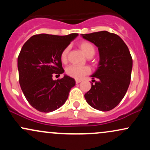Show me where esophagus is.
Wrapping results in <instances>:
<instances>
[{
	"instance_id": "esophagus-1",
	"label": "esophagus",
	"mask_w": 150,
	"mask_h": 150,
	"mask_svg": "<svg viewBox=\"0 0 150 150\" xmlns=\"http://www.w3.org/2000/svg\"><path fill=\"white\" fill-rule=\"evenodd\" d=\"M75 82H76L77 84H78V83H80V82H82V80H75Z\"/></svg>"
}]
</instances>
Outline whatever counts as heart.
<instances>
[{"label":"heart","instance_id":"obj_1","mask_svg":"<svg viewBox=\"0 0 150 150\" xmlns=\"http://www.w3.org/2000/svg\"><path fill=\"white\" fill-rule=\"evenodd\" d=\"M80 49L83 52L84 54L87 58L94 56L95 53L94 46L89 42H82L80 44ZM68 47L65 48L61 52V60L63 63H65L67 61V56H68ZM91 69L88 66H75V65H69L65 69V73L69 76L74 77L77 80H80L85 76L87 74L90 73Z\"/></svg>","mask_w":150,"mask_h":150}]
</instances>
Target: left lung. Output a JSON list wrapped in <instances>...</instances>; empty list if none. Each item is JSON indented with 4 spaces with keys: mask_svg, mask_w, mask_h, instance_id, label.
Masks as SVG:
<instances>
[{
    "mask_svg": "<svg viewBox=\"0 0 150 150\" xmlns=\"http://www.w3.org/2000/svg\"><path fill=\"white\" fill-rule=\"evenodd\" d=\"M98 48L99 61L91 75L92 87L85 94L87 104L95 109H113L124 97L130 82L132 59L125 42L119 36L107 31L81 34Z\"/></svg>",
    "mask_w": 150,
    "mask_h": 150,
    "instance_id": "1",
    "label": "left lung"
}]
</instances>
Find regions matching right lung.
I'll return each instance as SVG.
<instances>
[{
	"instance_id": "add662e5",
	"label": "right lung",
	"mask_w": 150,
	"mask_h": 150,
	"mask_svg": "<svg viewBox=\"0 0 150 150\" xmlns=\"http://www.w3.org/2000/svg\"><path fill=\"white\" fill-rule=\"evenodd\" d=\"M77 36L37 34L22 46L18 58L19 82L27 100L38 111L49 113L59 108L75 85V79L65 74L61 80L52 77L64 73L61 52Z\"/></svg>"
}]
</instances>
